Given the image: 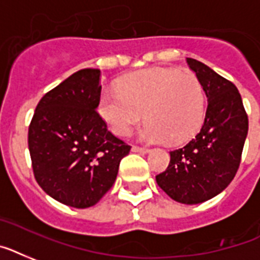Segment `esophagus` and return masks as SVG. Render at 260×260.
Returning a JSON list of instances; mask_svg holds the SVG:
<instances>
[{
	"label": "esophagus",
	"mask_w": 260,
	"mask_h": 260,
	"mask_svg": "<svg viewBox=\"0 0 260 260\" xmlns=\"http://www.w3.org/2000/svg\"><path fill=\"white\" fill-rule=\"evenodd\" d=\"M132 151L139 152V153H148L149 149L148 148H143V147H137V145H134V147H132Z\"/></svg>",
	"instance_id": "34e87169"
}]
</instances>
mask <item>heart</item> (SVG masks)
I'll use <instances>...</instances> for the list:
<instances>
[{
  "label": "heart",
  "mask_w": 260,
  "mask_h": 260,
  "mask_svg": "<svg viewBox=\"0 0 260 260\" xmlns=\"http://www.w3.org/2000/svg\"><path fill=\"white\" fill-rule=\"evenodd\" d=\"M117 90H105L99 100V112L116 135H129L144 112L147 123L140 137L148 143H181L203 124L206 96L192 73L176 69L137 72L124 77Z\"/></svg>",
  "instance_id": "obj_1"
}]
</instances>
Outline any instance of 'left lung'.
<instances>
[{
    "label": "left lung",
    "mask_w": 260,
    "mask_h": 260,
    "mask_svg": "<svg viewBox=\"0 0 260 260\" xmlns=\"http://www.w3.org/2000/svg\"><path fill=\"white\" fill-rule=\"evenodd\" d=\"M187 64L207 96L206 117L191 141L170 152V164L156 176V181L171 199L198 204L220 193L235 178L248 132V117L233 82L198 60L187 58Z\"/></svg>",
    "instance_id": "obj_1"
}]
</instances>
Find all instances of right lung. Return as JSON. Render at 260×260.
I'll return each instance as SVG.
<instances>
[{
	"label": "right lung",
	"mask_w": 260,
	"mask_h": 260,
	"mask_svg": "<svg viewBox=\"0 0 260 260\" xmlns=\"http://www.w3.org/2000/svg\"><path fill=\"white\" fill-rule=\"evenodd\" d=\"M100 94L99 69L76 72L42 96L27 132L39 185L75 208L94 206L111 189L131 151L99 115Z\"/></svg>",
	"instance_id": "1"
}]
</instances>
